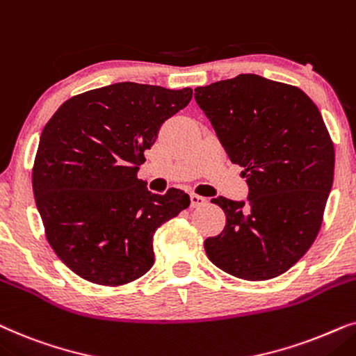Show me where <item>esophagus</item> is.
<instances>
[{"label":"esophagus","instance_id":"1","mask_svg":"<svg viewBox=\"0 0 356 356\" xmlns=\"http://www.w3.org/2000/svg\"><path fill=\"white\" fill-rule=\"evenodd\" d=\"M207 198L202 195H197V193H191V207L192 208H200L203 205H207Z\"/></svg>","mask_w":356,"mask_h":356}]
</instances>
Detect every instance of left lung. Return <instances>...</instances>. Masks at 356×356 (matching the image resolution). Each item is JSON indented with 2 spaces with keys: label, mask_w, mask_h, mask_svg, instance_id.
<instances>
[{
  "label": "left lung",
  "mask_w": 356,
  "mask_h": 356,
  "mask_svg": "<svg viewBox=\"0 0 356 356\" xmlns=\"http://www.w3.org/2000/svg\"><path fill=\"white\" fill-rule=\"evenodd\" d=\"M222 148L248 177V200L211 198L226 226L208 259L243 280L291 268L314 243L334 182L335 153L319 108L300 88L239 74L195 89Z\"/></svg>",
  "instance_id": "obj_1"
}]
</instances>
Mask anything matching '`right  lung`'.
Masks as SVG:
<instances>
[{
    "label": "right lung",
    "instance_id": "right-lung-1",
    "mask_svg": "<svg viewBox=\"0 0 356 356\" xmlns=\"http://www.w3.org/2000/svg\"><path fill=\"white\" fill-rule=\"evenodd\" d=\"M192 89L115 83L61 104L40 135L32 188L47 239L84 280L117 286L154 264L156 229L191 205L181 188L158 195L136 177L161 125Z\"/></svg>",
    "mask_w": 356,
    "mask_h": 356
}]
</instances>
